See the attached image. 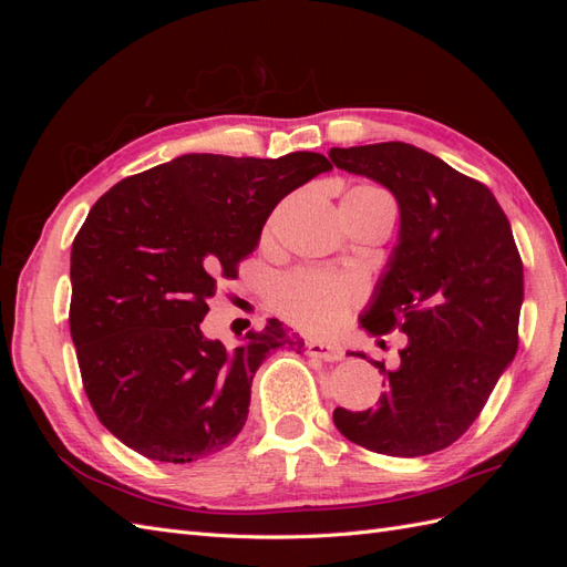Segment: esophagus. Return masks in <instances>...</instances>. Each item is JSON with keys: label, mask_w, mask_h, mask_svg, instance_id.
I'll list each match as a JSON object with an SVG mask.
<instances>
[{"label": "esophagus", "mask_w": 567, "mask_h": 567, "mask_svg": "<svg viewBox=\"0 0 567 567\" xmlns=\"http://www.w3.org/2000/svg\"><path fill=\"white\" fill-rule=\"evenodd\" d=\"M307 354L323 359V362H338V359L346 357V350H342L340 342L315 340V342H310V346H307Z\"/></svg>", "instance_id": "esophagus-1"}]
</instances>
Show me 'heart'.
I'll list each match as a JSON object with an SVG mask.
<instances>
[{
    "mask_svg": "<svg viewBox=\"0 0 567 567\" xmlns=\"http://www.w3.org/2000/svg\"><path fill=\"white\" fill-rule=\"evenodd\" d=\"M342 203H379L390 205V198L373 186H359L342 198ZM271 229V227H269ZM362 300V286L354 279L329 277L317 271L290 274L274 288V302L279 312L307 333H333L346 323L354 305Z\"/></svg>",
    "mask_w": 567,
    "mask_h": 567,
    "instance_id": "heart-1",
    "label": "heart"
}]
</instances>
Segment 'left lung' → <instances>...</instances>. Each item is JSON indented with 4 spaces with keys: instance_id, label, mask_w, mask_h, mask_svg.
Listing matches in <instances>:
<instances>
[{
    "instance_id": "obj_1",
    "label": "left lung",
    "mask_w": 567,
    "mask_h": 567,
    "mask_svg": "<svg viewBox=\"0 0 567 567\" xmlns=\"http://www.w3.org/2000/svg\"><path fill=\"white\" fill-rule=\"evenodd\" d=\"M336 167L385 186L400 234L359 326L402 331L400 362L367 411L333 423L359 447L423 456L450 447L483 411L518 350L523 262L489 188L404 142L331 148ZM357 357H367L357 352Z\"/></svg>"
}]
</instances>
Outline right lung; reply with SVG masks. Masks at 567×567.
<instances>
[{"mask_svg":"<svg viewBox=\"0 0 567 567\" xmlns=\"http://www.w3.org/2000/svg\"><path fill=\"white\" fill-rule=\"evenodd\" d=\"M321 153H186L117 182L71 250V336L84 392L109 431L146 458L192 463L248 419L252 375L279 348V319L236 348L203 333L208 300L257 244L277 203L329 173Z\"/></svg>","mask_w":567,"mask_h":567,"instance_id":"1","label":"right lung"}]
</instances>
